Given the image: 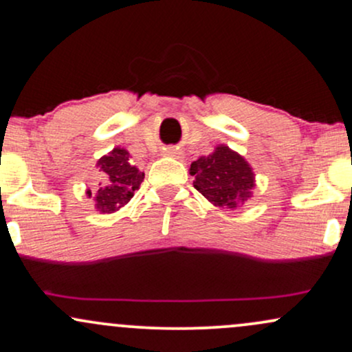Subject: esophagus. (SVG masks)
I'll return each instance as SVG.
<instances>
[{
	"instance_id": "34e87169",
	"label": "esophagus",
	"mask_w": 352,
	"mask_h": 352,
	"mask_svg": "<svg viewBox=\"0 0 352 352\" xmlns=\"http://www.w3.org/2000/svg\"><path fill=\"white\" fill-rule=\"evenodd\" d=\"M168 155H171V156H176V155H179V153H177L176 149H169V151H168Z\"/></svg>"
}]
</instances>
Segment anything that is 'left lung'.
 <instances>
[{
  "instance_id": "left-lung-1",
  "label": "left lung",
  "mask_w": 352,
  "mask_h": 352,
  "mask_svg": "<svg viewBox=\"0 0 352 352\" xmlns=\"http://www.w3.org/2000/svg\"><path fill=\"white\" fill-rule=\"evenodd\" d=\"M195 188L214 206L238 208L251 197L254 176L243 156L228 146H218L214 153L195 161L189 169Z\"/></svg>"
}]
</instances>
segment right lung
<instances>
[{"label": "right lung", "mask_w": 352, "mask_h": 352, "mask_svg": "<svg viewBox=\"0 0 352 352\" xmlns=\"http://www.w3.org/2000/svg\"><path fill=\"white\" fill-rule=\"evenodd\" d=\"M98 166L108 176V186L98 189L94 206L101 212L118 211L131 199L134 191L143 183L144 173L129 163L128 151L121 148H114L108 156H102ZM88 196L91 197V191H88Z\"/></svg>", "instance_id": "add662e5"}]
</instances>
